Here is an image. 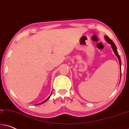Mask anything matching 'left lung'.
Here are the masks:
<instances>
[{"mask_svg": "<svg viewBox=\"0 0 129 129\" xmlns=\"http://www.w3.org/2000/svg\"><path fill=\"white\" fill-rule=\"evenodd\" d=\"M105 40H106V42H107V43L110 44V45H111V46H112V48L113 49V50L114 54H116V56H117L118 60H119L120 67V70H121V60H120V57L119 54L117 52V47H116L115 44L113 43V42L112 40L110 39H109V38L107 36H105Z\"/></svg>", "mask_w": 129, "mask_h": 129, "instance_id": "8db88e82", "label": "left lung"}]
</instances>
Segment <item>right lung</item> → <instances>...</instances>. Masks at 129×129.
Wrapping results in <instances>:
<instances>
[{
  "instance_id": "obj_1",
  "label": "right lung",
  "mask_w": 129,
  "mask_h": 129,
  "mask_svg": "<svg viewBox=\"0 0 129 129\" xmlns=\"http://www.w3.org/2000/svg\"><path fill=\"white\" fill-rule=\"evenodd\" d=\"M51 94H52V93H51V94H50V96H51ZM50 96H49V98L47 99H46V100H45V101H43V102H42V103H39V104H38V105H41V104H43V103H45V102H46V101H47V100H49V98H50Z\"/></svg>"
}]
</instances>
